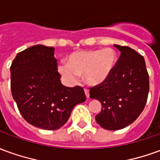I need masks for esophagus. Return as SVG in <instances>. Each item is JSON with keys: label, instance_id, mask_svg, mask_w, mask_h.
Returning a JSON list of instances; mask_svg holds the SVG:
<instances>
[{"label": "esophagus", "instance_id": "esophagus-1", "mask_svg": "<svg viewBox=\"0 0 160 160\" xmlns=\"http://www.w3.org/2000/svg\"><path fill=\"white\" fill-rule=\"evenodd\" d=\"M84 92H85V94H86V96L88 98H89V91L87 90V89H84Z\"/></svg>", "mask_w": 160, "mask_h": 160}]
</instances>
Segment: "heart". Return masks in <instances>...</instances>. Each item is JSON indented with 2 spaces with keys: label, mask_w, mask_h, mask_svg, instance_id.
<instances>
[{
  "label": "heart",
  "mask_w": 160,
  "mask_h": 160,
  "mask_svg": "<svg viewBox=\"0 0 160 160\" xmlns=\"http://www.w3.org/2000/svg\"><path fill=\"white\" fill-rule=\"evenodd\" d=\"M117 63V52L111 48L80 50L69 55L67 64H59L57 70L68 83H76L78 75L83 74L84 81L94 87L110 78Z\"/></svg>",
  "instance_id": "1"
}]
</instances>
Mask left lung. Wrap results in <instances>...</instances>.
I'll use <instances>...</instances> for the list:
<instances>
[{"instance_id": "left-lung-1", "label": "left lung", "mask_w": 160, "mask_h": 160, "mask_svg": "<svg viewBox=\"0 0 160 160\" xmlns=\"http://www.w3.org/2000/svg\"><path fill=\"white\" fill-rule=\"evenodd\" d=\"M121 55L110 78L90 88V98L99 101L102 111L96 122L108 130L134 122L144 110L149 92V75L144 57L128 46L115 44Z\"/></svg>"}]
</instances>
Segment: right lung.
Masks as SVG:
<instances>
[{
  "label": "right lung",
  "instance_id": "1",
  "mask_svg": "<svg viewBox=\"0 0 160 160\" xmlns=\"http://www.w3.org/2000/svg\"><path fill=\"white\" fill-rule=\"evenodd\" d=\"M54 49L32 46L18 53L10 68L12 95L20 114L28 123L47 130L62 127L73 108L87 99L81 87L62 84Z\"/></svg>",
  "mask_w": 160,
  "mask_h": 160
}]
</instances>
